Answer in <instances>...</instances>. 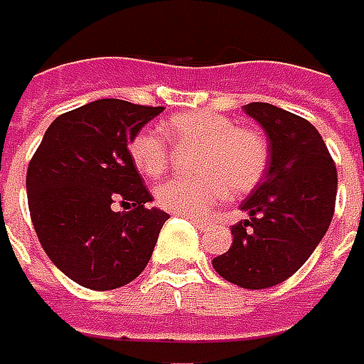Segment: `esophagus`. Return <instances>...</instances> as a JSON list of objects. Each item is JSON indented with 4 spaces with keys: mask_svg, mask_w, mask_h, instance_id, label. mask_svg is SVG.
<instances>
[{
    "mask_svg": "<svg viewBox=\"0 0 364 364\" xmlns=\"http://www.w3.org/2000/svg\"><path fill=\"white\" fill-rule=\"evenodd\" d=\"M191 223L195 225L199 231H207V227H209V225L205 223V221H201V219H195V217H191Z\"/></svg>",
    "mask_w": 364,
    "mask_h": 364,
    "instance_id": "34e87169",
    "label": "esophagus"
}]
</instances>
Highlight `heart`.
Listing matches in <instances>:
<instances>
[{"mask_svg": "<svg viewBox=\"0 0 364 364\" xmlns=\"http://www.w3.org/2000/svg\"><path fill=\"white\" fill-rule=\"evenodd\" d=\"M163 131L175 145L197 147L193 179H171L155 189V199L173 213L203 217L223 203L229 189L241 195L261 181L269 161L265 137L253 129L237 127L233 119L213 111H189L173 115ZM133 165L147 177H161L169 169L171 151L161 133L141 129L129 143Z\"/></svg>", "mask_w": 364, "mask_h": 364, "instance_id": "b5f03b06", "label": "heart"}]
</instances>
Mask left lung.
Returning <instances> with one entry per match:
<instances>
[{
    "label": "left lung",
    "instance_id": "left-lung-1",
    "mask_svg": "<svg viewBox=\"0 0 364 364\" xmlns=\"http://www.w3.org/2000/svg\"><path fill=\"white\" fill-rule=\"evenodd\" d=\"M269 139V163L241 203L249 215L233 225L229 251L213 259L225 281L267 289L295 275L327 233L337 197V167L311 123L271 103H249Z\"/></svg>",
    "mask_w": 364,
    "mask_h": 364
}]
</instances>
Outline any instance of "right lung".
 Listing matches in <instances>:
<instances>
[{"instance_id":"right-lung-1","label":"right lung","mask_w":364,"mask_h":364,"mask_svg":"<svg viewBox=\"0 0 364 364\" xmlns=\"http://www.w3.org/2000/svg\"><path fill=\"white\" fill-rule=\"evenodd\" d=\"M163 107L97 99L59 115L27 167V203L51 263L77 285L111 291L149 263L169 215L129 157V143ZM115 200L131 212H113Z\"/></svg>"}]
</instances>
